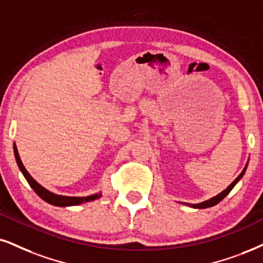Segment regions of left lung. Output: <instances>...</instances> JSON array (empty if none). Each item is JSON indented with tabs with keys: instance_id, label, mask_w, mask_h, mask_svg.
Segmentation results:
<instances>
[{
	"instance_id": "obj_1",
	"label": "left lung",
	"mask_w": 263,
	"mask_h": 263,
	"mask_svg": "<svg viewBox=\"0 0 263 263\" xmlns=\"http://www.w3.org/2000/svg\"><path fill=\"white\" fill-rule=\"evenodd\" d=\"M248 163H249V162H246V164H245L244 170H242L241 173L239 174V176L235 178V180L233 181V183L231 184V185H229L228 187H227V189L223 190L222 193H219L218 195H216V196L211 197V199L206 200V201H202V202H200V203H186V202H181V203H183V205H187V206L193 207V209H207V207H212V206L217 205V203H218V202H221V201H222L223 199H224V197H226L227 195H228L229 193H231V190L233 189V187L235 186V184L238 183V181L241 179L242 176H244V174H245V172H246V168H248Z\"/></svg>"
}]
</instances>
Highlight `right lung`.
Returning <instances> with one entry per match:
<instances>
[{
  "instance_id": "obj_1",
  "label": "right lung",
  "mask_w": 263,
  "mask_h": 263,
  "mask_svg": "<svg viewBox=\"0 0 263 263\" xmlns=\"http://www.w3.org/2000/svg\"><path fill=\"white\" fill-rule=\"evenodd\" d=\"M13 151H14V157H15V161H17L19 171L22 172L23 176H24V178L29 183V185L31 186V189L34 190L35 193H36L37 195L45 201V202L50 203V205H53V206H58V207H69V206L82 205L84 202H89V201L100 199V197L102 196V193H96L89 196H64V195H58V194H54L52 191L47 190L46 187H44L41 184H39L37 181L35 180L30 174H29L27 168H25L24 164H23L21 157H19L18 148H17V145H15V142L13 144Z\"/></svg>"
}]
</instances>
